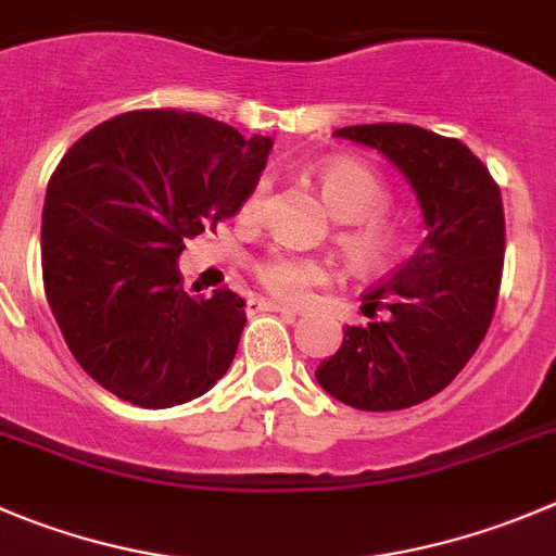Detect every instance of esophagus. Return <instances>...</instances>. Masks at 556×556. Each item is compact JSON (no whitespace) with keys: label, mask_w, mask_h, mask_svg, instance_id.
Instances as JSON below:
<instances>
[{"label":"esophagus","mask_w":556,"mask_h":556,"mask_svg":"<svg viewBox=\"0 0 556 556\" xmlns=\"http://www.w3.org/2000/svg\"><path fill=\"white\" fill-rule=\"evenodd\" d=\"M251 308H253V311H278V314L298 316V311H294V308H289V305H283V303H275V300H264V298H256V300H251Z\"/></svg>","instance_id":"1"}]
</instances>
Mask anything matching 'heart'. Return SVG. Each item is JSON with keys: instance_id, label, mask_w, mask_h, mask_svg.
<instances>
[{"instance_id": "b5f03b06", "label": "heart", "mask_w": 556, "mask_h": 556, "mask_svg": "<svg viewBox=\"0 0 556 556\" xmlns=\"http://www.w3.org/2000/svg\"><path fill=\"white\" fill-rule=\"evenodd\" d=\"M316 185L327 207L341 218L338 245L343 256L361 273L384 267L395 253L401 229L393 215L382 210L388 204V188L371 166L352 157H332L316 166ZM267 182H258L248 193L242 213L253 215L262 204ZM325 262L314 256L273 251L256 262V281L273 298L287 303H303L327 281Z\"/></svg>"}]
</instances>
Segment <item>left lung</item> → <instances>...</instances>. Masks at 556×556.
<instances>
[{"mask_svg":"<svg viewBox=\"0 0 556 556\" xmlns=\"http://www.w3.org/2000/svg\"><path fill=\"white\" fill-rule=\"evenodd\" d=\"M336 136L377 147L404 172L428 235L368 289L363 314L371 325L346 327L316 379L354 409H406L458 377L494 319L505 264L500 185L467 144L417 125H352Z\"/></svg>","mask_w":556,"mask_h":556,"instance_id":"obj_1","label":"left lung"}]
</instances>
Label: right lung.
<instances>
[{"label":"right lung","instance_id":"obj_1","mask_svg":"<svg viewBox=\"0 0 556 556\" xmlns=\"http://www.w3.org/2000/svg\"><path fill=\"white\" fill-rule=\"evenodd\" d=\"M269 147L210 116L141 109L84 134L54 168L46 298L78 366L116 399L166 409L231 366L245 300L229 287L185 292L177 258L185 240L235 218Z\"/></svg>","mask_w":556,"mask_h":556}]
</instances>
